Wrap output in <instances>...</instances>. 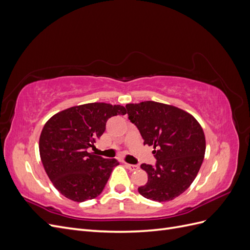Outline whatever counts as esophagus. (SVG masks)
<instances>
[{
    "label": "esophagus",
    "mask_w": 250,
    "mask_h": 250,
    "mask_svg": "<svg viewBox=\"0 0 250 250\" xmlns=\"http://www.w3.org/2000/svg\"><path fill=\"white\" fill-rule=\"evenodd\" d=\"M125 166H126V168H127V169H129L130 171H135V170H138V169H139V166H137V165L125 164Z\"/></svg>",
    "instance_id": "obj_1"
}]
</instances>
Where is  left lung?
<instances>
[{"label":"left lung","instance_id":"8db88e82","mask_svg":"<svg viewBox=\"0 0 250 250\" xmlns=\"http://www.w3.org/2000/svg\"><path fill=\"white\" fill-rule=\"evenodd\" d=\"M128 119L138 127L144 145L153 146L155 166L142 164L148 174L139 193L158 202L178 197L197 176L206 153V137L190 113L154 101L127 104Z\"/></svg>","mask_w":250,"mask_h":250}]
</instances>
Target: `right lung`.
Masks as SVG:
<instances>
[{"label": "right lung", "mask_w": 250, "mask_h": 250, "mask_svg": "<svg viewBox=\"0 0 250 250\" xmlns=\"http://www.w3.org/2000/svg\"><path fill=\"white\" fill-rule=\"evenodd\" d=\"M125 113L121 105L87 103L57 112L44 124L41 160L53 186L64 197L83 202L101 194L119 162L88 153L87 148H95L109 118Z\"/></svg>", "instance_id": "obj_1"}]
</instances>
